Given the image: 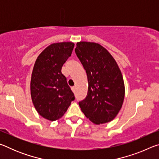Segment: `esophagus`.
<instances>
[{
	"label": "esophagus",
	"mask_w": 159,
	"mask_h": 159,
	"mask_svg": "<svg viewBox=\"0 0 159 159\" xmlns=\"http://www.w3.org/2000/svg\"><path fill=\"white\" fill-rule=\"evenodd\" d=\"M71 90L73 91L74 93H75V90H76V88H75L74 86V87H71Z\"/></svg>",
	"instance_id": "1"
}]
</instances>
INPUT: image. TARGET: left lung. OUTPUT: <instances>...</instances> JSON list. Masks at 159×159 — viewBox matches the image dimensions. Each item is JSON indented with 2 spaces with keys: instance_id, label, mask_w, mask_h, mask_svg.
<instances>
[{
  "instance_id": "obj_1",
  "label": "left lung",
  "mask_w": 159,
  "mask_h": 159,
  "mask_svg": "<svg viewBox=\"0 0 159 159\" xmlns=\"http://www.w3.org/2000/svg\"><path fill=\"white\" fill-rule=\"evenodd\" d=\"M75 52L88 81L87 96L79 103L81 111L95 124L111 121L121 109L125 97L124 81L116 61L96 43H77Z\"/></svg>"
}]
</instances>
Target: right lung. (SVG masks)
<instances>
[{"instance_id": "right-lung-1", "label": "right lung", "mask_w": 159, "mask_h": 159, "mask_svg": "<svg viewBox=\"0 0 159 159\" xmlns=\"http://www.w3.org/2000/svg\"><path fill=\"white\" fill-rule=\"evenodd\" d=\"M74 43L61 42L48 46L37 57L31 79V95L37 112L51 121L63 116L75 97L61 74Z\"/></svg>"}]
</instances>
